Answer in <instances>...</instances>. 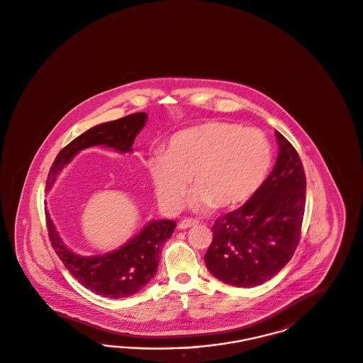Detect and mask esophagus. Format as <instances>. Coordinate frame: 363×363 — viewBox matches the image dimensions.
<instances>
[{"mask_svg":"<svg viewBox=\"0 0 363 363\" xmlns=\"http://www.w3.org/2000/svg\"><path fill=\"white\" fill-rule=\"evenodd\" d=\"M199 225L197 220H191V218H185L179 223V228L181 229H188V228H193V226Z\"/></svg>","mask_w":363,"mask_h":363,"instance_id":"34e87169","label":"esophagus"}]
</instances>
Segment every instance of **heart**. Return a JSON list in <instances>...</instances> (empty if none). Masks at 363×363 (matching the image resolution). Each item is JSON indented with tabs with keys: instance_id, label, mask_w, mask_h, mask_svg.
<instances>
[{
	"instance_id": "1",
	"label": "heart",
	"mask_w": 363,
	"mask_h": 363,
	"mask_svg": "<svg viewBox=\"0 0 363 363\" xmlns=\"http://www.w3.org/2000/svg\"><path fill=\"white\" fill-rule=\"evenodd\" d=\"M271 163V143L262 131L208 122L174 134L164 154L149 161V172L163 206L177 209L190 181L196 206L225 211L250 200Z\"/></svg>"
}]
</instances>
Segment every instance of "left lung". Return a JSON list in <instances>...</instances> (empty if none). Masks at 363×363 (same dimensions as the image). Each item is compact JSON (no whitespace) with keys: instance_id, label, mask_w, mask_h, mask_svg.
<instances>
[{"instance_id":"8db88e82","label":"left lung","mask_w":363,"mask_h":363,"mask_svg":"<svg viewBox=\"0 0 363 363\" xmlns=\"http://www.w3.org/2000/svg\"><path fill=\"white\" fill-rule=\"evenodd\" d=\"M279 155L263 185L241 208L216 218L203 259L226 284L255 287L277 275L299 244L306 174L295 147L275 133Z\"/></svg>"}]
</instances>
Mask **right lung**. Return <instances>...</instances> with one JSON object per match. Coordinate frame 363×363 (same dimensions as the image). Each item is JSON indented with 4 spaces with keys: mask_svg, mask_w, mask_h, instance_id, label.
Masks as SVG:
<instances>
[{
    "mask_svg": "<svg viewBox=\"0 0 363 363\" xmlns=\"http://www.w3.org/2000/svg\"><path fill=\"white\" fill-rule=\"evenodd\" d=\"M146 119V113H131L125 118L95 125L75 138L60 150L52 163L47 190L52 188L56 175L80 150L104 145L121 152L133 151L131 146L134 139L143 128ZM45 223L50 244L69 274L83 287L110 299L131 296L150 281L157 272L163 244L172 236L177 225L173 220L151 221L119 250L101 256L84 257L65 247L47 211Z\"/></svg>",
    "mask_w": 363,
    "mask_h": 363,
    "instance_id": "add662e5",
    "label": "right lung"
}]
</instances>
